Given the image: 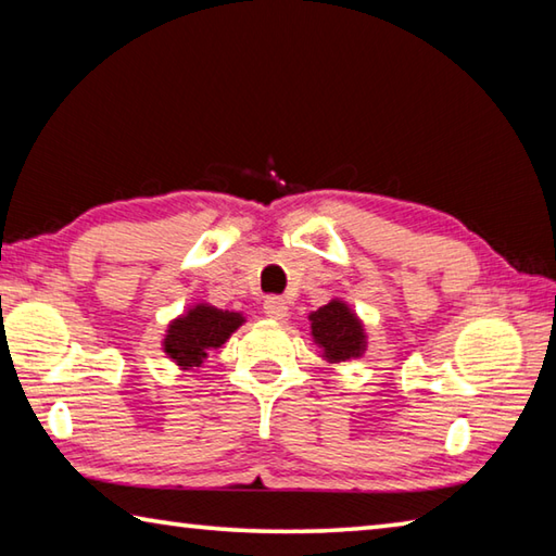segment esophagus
<instances>
[{"mask_svg": "<svg viewBox=\"0 0 556 556\" xmlns=\"http://www.w3.org/2000/svg\"><path fill=\"white\" fill-rule=\"evenodd\" d=\"M263 313L270 319H283L288 315V303L280 295H268L263 300Z\"/></svg>", "mask_w": 556, "mask_h": 556, "instance_id": "34e87169", "label": "esophagus"}]
</instances>
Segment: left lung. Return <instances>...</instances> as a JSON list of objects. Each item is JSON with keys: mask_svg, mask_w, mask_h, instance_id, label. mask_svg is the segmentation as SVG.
<instances>
[{"mask_svg": "<svg viewBox=\"0 0 556 556\" xmlns=\"http://www.w3.org/2000/svg\"><path fill=\"white\" fill-rule=\"evenodd\" d=\"M309 323H313L315 344L323 346L329 362H346L364 354V327L342 300H332L329 305L319 307L309 315Z\"/></svg>", "mask_w": 556, "mask_h": 556, "instance_id": "8db88e82", "label": "left lung"}]
</instances>
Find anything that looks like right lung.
Listing matches in <instances>:
<instances>
[{"label": "right lung", "instance_id": "obj_1", "mask_svg": "<svg viewBox=\"0 0 556 556\" xmlns=\"http://www.w3.org/2000/svg\"><path fill=\"white\" fill-rule=\"evenodd\" d=\"M243 317L229 309H217L210 305L192 307L188 315L175 319L165 334V354L182 368L200 366L212 349L222 346L239 329Z\"/></svg>", "mask_w": 556, "mask_h": 556}]
</instances>
